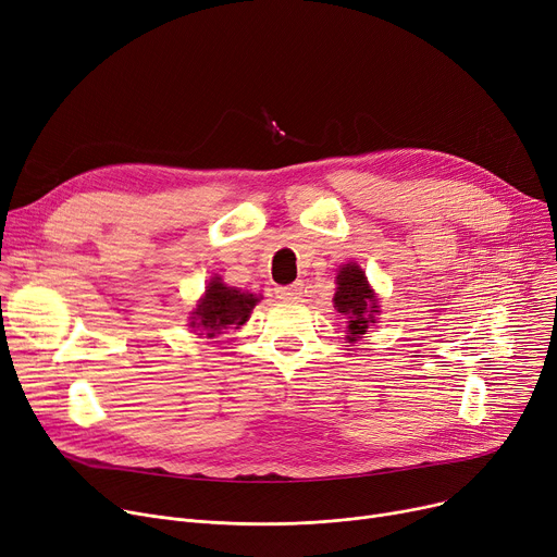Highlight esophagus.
Instances as JSON below:
<instances>
[{
	"label": "esophagus",
	"mask_w": 557,
	"mask_h": 557,
	"mask_svg": "<svg viewBox=\"0 0 557 557\" xmlns=\"http://www.w3.org/2000/svg\"><path fill=\"white\" fill-rule=\"evenodd\" d=\"M302 282H294V284H288V286H277L275 288V296L280 298V300H298L300 296H302Z\"/></svg>",
	"instance_id": "esophagus-1"
}]
</instances>
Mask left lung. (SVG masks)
I'll list each match as a JSON object with an SVG mask.
<instances>
[{
    "label": "left lung",
    "instance_id": "8db88e82",
    "mask_svg": "<svg viewBox=\"0 0 557 557\" xmlns=\"http://www.w3.org/2000/svg\"><path fill=\"white\" fill-rule=\"evenodd\" d=\"M334 307L341 315L347 318V341L352 343L366 334L370 323H374V315L379 313L376 296L372 286L368 284L366 271L359 263L349 261L343 263L336 275V294Z\"/></svg>",
    "mask_w": 557,
    "mask_h": 557
}]
</instances>
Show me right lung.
Returning <instances> with one entry per match:
<instances>
[{
	"label": "right lung",
	"instance_id": "1",
	"mask_svg": "<svg viewBox=\"0 0 557 557\" xmlns=\"http://www.w3.org/2000/svg\"><path fill=\"white\" fill-rule=\"evenodd\" d=\"M259 300L261 296L248 294V290L244 294L239 288L223 284L221 277H212L210 284L205 286V296L189 315V327L200 330L208 338H214L230 325L242 327Z\"/></svg>",
	"mask_w": 557,
	"mask_h": 557
}]
</instances>
